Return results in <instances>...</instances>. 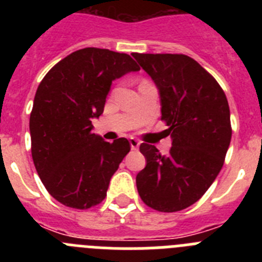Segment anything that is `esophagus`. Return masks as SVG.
I'll use <instances>...</instances> for the list:
<instances>
[{"instance_id":"34e87169","label":"esophagus","mask_w":262,"mask_h":262,"mask_svg":"<svg viewBox=\"0 0 262 262\" xmlns=\"http://www.w3.org/2000/svg\"><path fill=\"white\" fill-rule=\"evenodd\" d=\"M129 144H131V148H133V149H138L139 145H140V142H139L138 139L131 138L129 139Z\"/></svg>"}]
</instances>
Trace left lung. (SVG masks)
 <instances>
[{"instance_id":"1","label":"left lung","mask_w":262,"mask_h":262,"mask_svg":"<svg viewBox=\"0 0 262 262\" xmlns=\"http://www.w3.org/2000/svg\"><path fill=\"white\" fill-rule=\"evenodd\" d=\"M159 88L161 120L172 138L166 156L142 143L147 165L136 176L143 202L161 212L186 209L207 191L230 147V106L217 81L182 53H133Z\"/></svg>"}]
</instances>
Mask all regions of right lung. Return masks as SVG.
Here are the masks:
<instances>
[{
  "mask_svg": "<svg viewBox=\"0 0 262 262\" xmlns=\"http://www.w3.org/2000/svg\"><path fill=\"white\" fill-rule=\"evenodd\" d=\"M127 53L88 47L50 69L30 114L31 155L48 193L72 209L102 202L108 184L131 147L126 138L105 142L92 133L103 113L111 82L139 71Z\"/></svg>",
  "mask_w": 262,
  "mask_h": 262,
  "instance_id": "obj_1",
  "label": "right lung"
}]
</instances>
